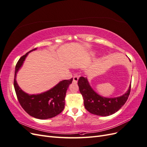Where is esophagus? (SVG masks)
Wrapping results in <instances>:
<instances>
[{"mask_svg": "<svg viewBox=\"0 0 147 147\" xmlns=\"http://www.w3.org/2000/svg\"><path fill=\"white\" fill-rule=\"evenodd\" d=\"M78 80V77L77 75H74L73 77V83H77Z\"/></svg>", "mask_w": 147, "mask_h": 147, "instance_id": "esophagus-1", "label": "esophagus"}]
</instances>
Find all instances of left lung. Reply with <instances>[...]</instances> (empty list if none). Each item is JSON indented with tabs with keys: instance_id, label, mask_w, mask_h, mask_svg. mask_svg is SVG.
Segmentation results:
<instances>
[{
	"instance_id": "1",
	"label": "left lung",
	"mask_w": 147,
	"mask_h": 147,
	"mask_svg": "<svg viewBox=\"0 0 147 147\" xmlns=\"http://www.w3.org/2000/svg\"><path fill=\"white\" fill-rule=\"evenodd\" d=\"M78 85L82 94L84 107L92 114L107 117L117 112L126 103L131 91V84L127 91L122 96L105 97L99 95L91 86L87 77H80Z\"/></svg>"
}]
</instances>
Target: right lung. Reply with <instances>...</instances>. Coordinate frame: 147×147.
<instances>
[{
	"mask_svg": "<svg viewBox=\"0 0 147 147\" xmlns=\"http://www.w3.org/2000/svg\"><path fill=\"white\" fill-rule=\"evenodd\" d=\"M36 50L35 48L29 51L18 61L15 67L14 88L20 104L26 112L35 118L46 119L56 117L64 110L66 92L73 78L62 80L50 90L40 94H30L22 90L16 80L17 73L29 53Z\"/></svg>",
	"mask_w": 147,
	"mask_h": 147,
	"instance_id": "add662e5",
	"label": "right lung"
}]
</instances>
